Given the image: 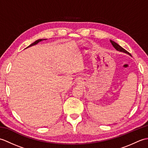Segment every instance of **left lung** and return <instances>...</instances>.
<instances>
[{
	"instance_id": "1",
	"label": "left lung",
	"mask_w": 148,
	"mask_h": 148,
	"mask_svg": "<svg viewBox=\"0 0 148 148\" xmlns=\"http://www.w3.org/2000/svg\"><path fill=\"white\" fill-rule=\"evenodd\" d=\"M110 41H111V44H112V45L113 46V47H114V48L116 50H117V51L125 53H127V54L129 55L130 56H132L129 52H128V51H127V50H125L124 48H123L121 46H120L119 45H118L117 43L114 42V41H113V40H110Z\"/></svg>"
}]
</instances>
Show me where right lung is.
<instances>
[{
	"mask_svg": "<svg viewBox=\"0 0 148 148\" xmlns=\"http://www.w3.org/2000/svg\"><path fill=\"white\" fill-rule=\"evenodd\" d=\"M46 40V39H40L37 40H36L35 42H33L32 44H31V45H29V46H28L27 48H29V47H30V46H34V45H37V44L38 43V42H40V41H42V40Z\"/></svg>",
	"mask_w": 148,
	"mask_h": 148,
	"instance_id": "obj_1",
	"label": "right lung"
}]
</instances>
